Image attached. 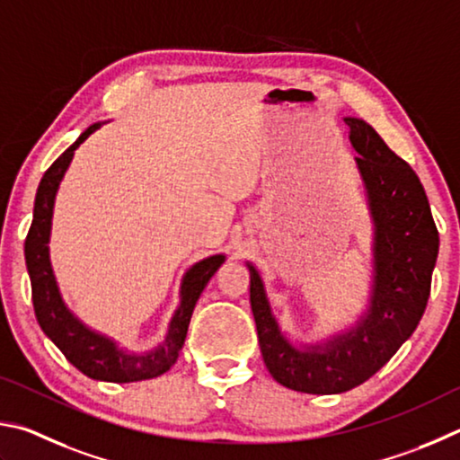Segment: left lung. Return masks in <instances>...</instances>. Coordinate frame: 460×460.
Segmentation results:
<instances>
[{
    "instance_id": "1",
    "label": "left lung",
    "mask_w": 460,
    "mask_h": 460,
    "mask_svg": "<svg viewBox=\"0 0 460 460\" xmlns=\"http://www.w3.org/2000/svg\"><path fill=\"white\" fill-rule=\"evenodd\" d=\"M374 226L372 291L356 323L317 343H293L272 313L259 269L251 307L270 376L305 394H341L385 366L422 319L438 256V230L420 180L364 119L345 117Z\"/></svg>"
}]
</instances>
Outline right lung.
I'll use <instances>...</instances> for the list:
<instances>
[{"instance_id": "obj_1", "label": "right lung", "mask_w": 460, "mask_h": 460, "mask_svg": "<svg viewBox=\"0 0 460 460\" xmlns=\"http://www.w3.org/2000/svg\"><path fill=\"white\" fill-rule=\"evenodd\" d=\"M101 125L102 123H94L88 127L44 173L36 191L34 220H31L26 244H23V254H26V267L31 280V301H34L36 319L42 332L64 353V358L84 376L101 382L128 384L157 377L175 364L183 348L185 335H188L193 307H196L208 280L224 264L226 256H208L185 272L180 287V307L175 309L172 321H169L164 343H159L151 351L135 353L119 348L115 340L84 325L66 307L58 283H56L50 248H48L52 232L54 199L62 177L75 157V151L80 147V143L88 139V135L101 128Z\"/></svg>"}]
</instances>
